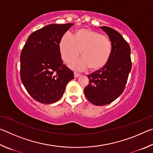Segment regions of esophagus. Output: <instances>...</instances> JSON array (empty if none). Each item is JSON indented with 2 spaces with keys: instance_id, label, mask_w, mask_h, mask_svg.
<instances>
[{
  "instance_id": "1",
  "label": "esophagus",
  "mask_w": 153,
  "mask_h": 153,
  "mask_svg": "<svg viewBox=\"0 0 153 153\" xmlns=\"http://www.w3.org/2000/svg\"><path fill=\"white\" fill-rule=\"evenodd\" d=\"M80 76H81V74H80L77 73V72H76V71L74 72V76H75V77H77Z\"/></svg>"
}]
</instances>
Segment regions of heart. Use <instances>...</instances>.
I'll list each match as a JSON object with an SVG mask.
<instances>
[{
	"instance_id": "obj_1",
	"label": "heart",
	"mask_w": 153,
	"mask_h": 153,
	"mask_svg": "<svg viewBox=\"0 0 153 153\" xmlns=\"http://www.w3.org/2000/svg\"><path fill=\"white\" fill-rule=\"evenodd\" d=\"M62 58L70 63L78 56L82 51L83 58L71 63L72 68L84 70L90 67L93 70L102 68L109 59L112 44L108 38L95 31L82 29L75 36L66 32L62 37L60 45Z\"/></svg>"
}]
</instances>
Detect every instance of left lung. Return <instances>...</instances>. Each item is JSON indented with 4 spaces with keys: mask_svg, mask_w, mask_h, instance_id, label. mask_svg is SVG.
<instances>
[{
    "mask_svg": "<svg viewBox=\"0 0 153 153\" xmlns=\"http://www.w3.org/2000/svg\"><path fill=\"white\" fill-rule=\"evenodd\" d=\"M100 27L109 38L112 52L105 66L88 75L89 84L84 90L87 99L98 106L109 104L122 94L131 69L128 43L113 28Z\"/></svg>",
    "mask_w": 153,
    "mask_h": 153,
    "instance_id": "obj_1",
    "label": "left lung"
}]
</instances>
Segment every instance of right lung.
Instances as JSON below:
<instances>
[{
  "label": "right lung",
  "instance_id": "add662e5",
  "mask_svg": "<svg viewBox=\"0 0 153 153\" xmlns=\"http://www.w3.org/2000/svg\"><path fill=\"white\" fill-rule=\"evenodd\" d=\"M73 24H50L28 37L20 55V77L27 92L43 104L57 102L66 86L74 79L63 64L60 42Z\"/></svg>",
  "mask_w": 153,
  "mask_h": 153
}]
</instances>
